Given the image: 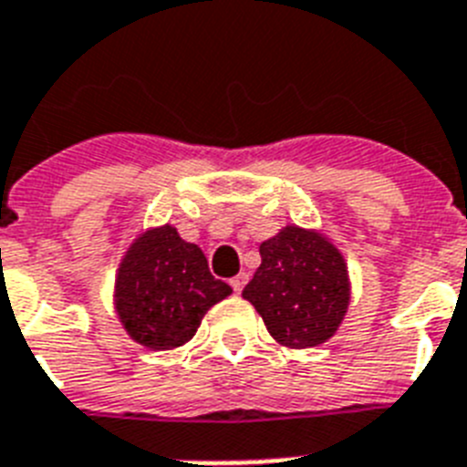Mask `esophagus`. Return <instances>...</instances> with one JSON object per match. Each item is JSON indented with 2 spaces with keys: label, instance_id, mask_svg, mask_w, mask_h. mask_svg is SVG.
I'll use <instances>...</instances> for the list:
<instances>
[{
  "label": "esophagus",
  "instance_id": "obj_1",
  "mask_svg": "<svg viewBox=\"0 0 467 467\" xmlns=\"http://www.w3.org/2000/svg\"><path fill=\"white\" fill-rule=\"evenodd\" d=\"M229 284H231V288H234V291H236V294H241L243 288H245V284H248V275H245V272H243V275L234 276V279H231Z\"/></svg>",
  "mask_w": 467,
  "mask_h": 467
}]
</instances>
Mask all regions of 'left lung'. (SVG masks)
Masks as SVG:
<instances>
[{
  "label": "left lung",
  "instance_id": "obj_1",
  "mask_svg": "<svg viewBox=\"0 0 467 467\" xmlns=\"http://www.w3.org/2000/svg\"><path fill=\"white\" fill-rule=\"evenodd\" d=\"M262 265L243 288L269 334L291 348L325 344L348 307L344 257L327 238L286 226L260 245Z\"/></svg>",
  "mask_w": 467,
  "mask_h": 467
}]
</instances>
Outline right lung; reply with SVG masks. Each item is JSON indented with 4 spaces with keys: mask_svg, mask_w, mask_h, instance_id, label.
Listing matches in <instances>:
<instances>
[{
    "mask_svg": "<svg viewBox=\"0 0 467 467\" xmlns=\"http://www.w3.org/2000/svg\"><path fill=\"white\" fill-rule=\"evenodd\" d=\"M231 286L214 279L207 257L171 226L148 231L123 257L117 310L138 344L164 350L186 344Z\"/></svg>",
    "mask_w": 467,
    "mask_h": 467,
    "instance_id": "add662e5",
    "label": "right lung"
}]
</instances>
